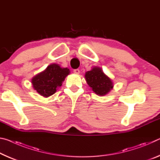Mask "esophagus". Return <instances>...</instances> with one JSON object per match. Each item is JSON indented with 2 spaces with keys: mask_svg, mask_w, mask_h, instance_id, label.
<instances>
[{
  "mask_svg": "<svg viewBox=\"0 0 160 160\" xmlns=\"http://www.w3.org/2000/svg\"><path fill=\"white\" fill-rule=\"evenodd\" d=\"M73 72H75V73L78 74V73H80V70L79 69H74Z\"/></svg>",
  "mask_w": 160,
  "mask_h": 160,
  "instance_id": "esophagus-1",
  "label": "esophagus"
}]
</instances>
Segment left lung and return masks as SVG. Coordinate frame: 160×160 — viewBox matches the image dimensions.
<instances>
[{
    "mask_svg": "<svg viewBox=\"0 0 160 160\" xmlns=\"http://www.w3.org/2000/svg\"><path fill=\"white\" fill-rule=\"evenodd\" d=\"M85 78L87 83L98 95H105L113 88L112 81L99 67H94L90 71L85 72Z\"/></svg>",
    "mask_w": 160,
    "mask_h": 160,
    "instance_id": "8db88e82",
    "label": "left lung"
}]
</instances>
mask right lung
<instances>
[{
	"mask_svg": "<svg viewBox=\"0 0 160 160\" xmlns=\"http://www.w3.org/2000/svg\"><path fill=\"white\" fill-rule=\"evenodd\" d=\"M70 73L67 68H61L58 64L48 66L44 72L37 75L32 80L33 88L40 95L49 97L62 85L65 78Z\"/></svg>",
	"mask_w": 160,
	"mask_h": 160,
	"instance_id": "add662e5",
	"label": "right lung"
}]
</instances>
